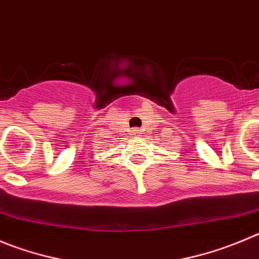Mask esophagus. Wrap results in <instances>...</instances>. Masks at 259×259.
<instances>
[{
	"mask_svg": "<svg viewBox=\"0 0 259 259\" xmlns=\"http://www.w3.org/2000/svg\"><path fill=\"white\" fill-rule=\"evenodd\" d=\"M132 133H133V134H134V135H138V134H141V130L138 129V127H134V129L132 130Z\"/></svg>",
	"mask_w": 259,
	"mask_h": 259,
	"instance_id": "34e87169",
	"label": "esophagus"
}]
</instances>
